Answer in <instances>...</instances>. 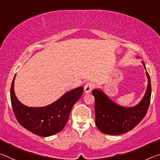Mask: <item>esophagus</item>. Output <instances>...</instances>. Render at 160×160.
<instances>
[{"label":"esophagus","mask_w":160,"mask_h":160,"mask_svg":"<svg viewBox=\"0 0 160 160\" xmlns=\"http://www.w3.org/2000/svg\"><path fill=\"white\" fill-rule=\"evenodd\" d=\"M93 88H94V85L91 82L86 83L85 86H84V92H85V94L90 93V92L92 90Z\"/></svg>","instance_id":"1"}]
</instances>
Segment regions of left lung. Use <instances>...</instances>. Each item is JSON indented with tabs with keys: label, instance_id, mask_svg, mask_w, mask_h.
I'll return each mask as SVG.
<instances>
[{
	"label": "left lung",
	"instance_id": "obj_1",
	"mask_svg": "<svg viewBox=\"0 0 160 160\" xmlns=\"http://www.w3.org/2000/svg\"><path fill=\"white\" fill-rule=\"evenodd\" d=\"M140 58L136 56V58ZM146 70L145 65L141 61ZM148 86L144 96L135 106L123 107L112 101L101 89H94L96 126L104 134L118 135L131 131L145 117L151 98L150 78L146 70Z\"/></svg>",
	"mask_w": 160,
	"mask_h": 160
}]
</instances>
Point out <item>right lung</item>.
<instances>
[{"instance_id":"1","label":"right lung","mask_w":160,"mask_h":160,"mask_svg":"<svg viewBox=\"0 0 160 160\" xmlns=\"http://www.w3.org/2000/svg\"><path fill=\"white\" fill-rule=\"evenodd\" d=\"M15 76L16 74L10 88V99L19 123L29 131L42 137L51 136L61 131L67 123L72 107L82 96V87L67 92L47 106L30 107L21 103L15 95Z\"/></svg>"}]
</instances>
